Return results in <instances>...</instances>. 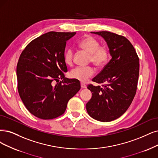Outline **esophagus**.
I'll list each match as a JSON object with an SVG mask.
<instances>
[{
  "mask_svg": "<svg viewBox=\"0 0 158 158\" xmlns=\"http://www.w3.org/2000/svg\"><path fill=\"white\" fill-rule=\"evenodd\" d=\"M81 86L82 89H86V85L84 83H81Z\"/></svg>",
  "mask_w": 158,
  "mask_h": 158,
  "instance_id": "34e87169",
  "label": "esophagus"
}]
</instances>
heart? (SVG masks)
I'll return each instance as SVG.
<instances>
[{
	"mask_svg": "<svg viewBox=\"0 0 158 158\" xmlns=\"http://www.w3.org/2000/svg\"><path fill=\"white\" fill-rule=\"evenodd\" d=\"M79 45L81 49L90 54V61L95 66L102 67L106 64L109 56V49L106 46H100V42L95 38L87 36L80 41ZM73 58V49L69 48L64 54V60L68 64H72ZM94 73L95 69L92 67H77L70 72V76L73 79L85 82Z\"/></svg>",
	"mask_w": 158,
	"mask_h": 158,
	"instance_id": "1",
	"label": "heart"
}]
</instances>
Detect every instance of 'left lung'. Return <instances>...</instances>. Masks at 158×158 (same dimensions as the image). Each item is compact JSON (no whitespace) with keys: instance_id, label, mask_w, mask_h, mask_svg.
Returning <instances> with one entry per match:
<instances>
[{"instance_id":"1","label":"left lung","mask_w":158,"mask_h":158,"mask_svg":"<svg viewBox=\"0 0 158 158\" xmlns=\"http://www.w3.org/2000/svg\"><path fill=\"white\" fill-rule=\"evenodd\" d=\"M103 37L107 44L111 59L89 85L92 96L86 105L94 119L110 122L119 118L129 108L136 94L139 59L133 45L123 36L108 31L91 32Z\"/></svg>"}]
</instances>
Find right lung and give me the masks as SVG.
Instances as JSON below:
<instances>
[{"label":"right lung","instance_id":"1","mask_svg":"<svg viewBox=\"0 0 158 158\" xmlns=\"http://www.w3.org/2000/svg\"><path fill=\"white\" fill-rule=\"evenodd\" d=\"M75 32H49L29 43L17 65V89L31 114L49 120L64 113L68 101L81 89L77 79H68L64 60L67 41Z\"/></svg>","mask_w":158,"mask_h":158}]
</instances>
